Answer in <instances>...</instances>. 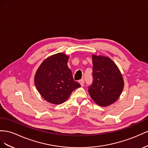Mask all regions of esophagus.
<instances>
[{
    "mask_svg": "<svg viewBox=\"0 0 148 148\" xmlns=\"http://www.w3.org/2000/svg\"><path fill=\"white\" fill-rule=\"evenodd\" d=\"M79 82L80 83V84H81V86L82 87L84 86V79L80 80V81H79Z\"/></svg>",
    "mask_w": 148,
    "mask_h": 148,
    "instance_id": "1",
    "label": "esophagus"
}]
</instances>
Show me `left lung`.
<instances>
[{
    "instance_id": "1",
    "label": "left lung",
    "mask_w": 148,
    "mask_h": 148,
    "mask_svg": "<svg viewBox=\"0 0 148 148\" xmlns=\"http://www.w3.org/2000/svg\"><path fill=\"white\" fill-rule=\"evenodd\" d=\"M92 85L88 93L94 102L107 107L119 99L124 88L123 76L119 67L110 58L92 54Z\"/></svg>"
}]
</instances>
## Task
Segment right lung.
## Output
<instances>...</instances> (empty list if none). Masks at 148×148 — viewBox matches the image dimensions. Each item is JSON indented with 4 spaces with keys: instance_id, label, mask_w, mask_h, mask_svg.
<instances>
[{
    "instance_id": "right-lung-1",
    "label": "right lung",
    "mask_w": 148,
    "mask_h": 148,
    "mask_svg": "<svg viewBox=\"0 0 148 148\" xmlns=\"http://www.w3.org/2000/svg\"><path fill=\"white\" fill-rule=\"evenodd\" d=\"M69 57L59 53L48 57L38 68L34 77L36 89L46 101L61 104L67 100L75 88L81 85L74 81L67 66Z\"/></svg>"
}]
</instances>
